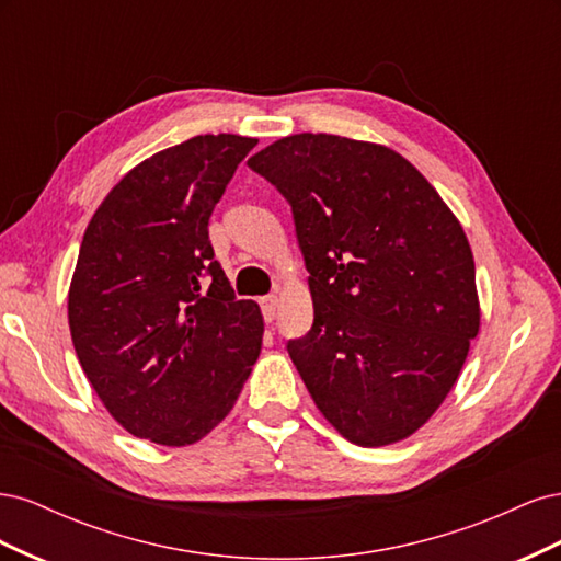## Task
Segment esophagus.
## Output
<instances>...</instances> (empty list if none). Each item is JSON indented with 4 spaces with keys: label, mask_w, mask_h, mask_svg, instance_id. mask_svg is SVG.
<instances>
[{
    "label": "esophagus",
    "mask_w": 561,
    "mask_h": 561,
    "mask_svg": "<svg viewBox=\"0 0 561 561\" xmlns=\"http://www.w3.org/2000/svg\"><path fill=\"white\" fill-rule=\"evenodd\" d=\"M260 307H262V313H264V320L266 322H271L276 318V311H278V297L276 295H268V297H262V301H260Z\"/></svg>",
    "instance_id": "esophagus-1"
}]
</instances>
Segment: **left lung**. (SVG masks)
Instances as JSON below:
<instances>
[{
    "mask_svg": "<svg viewBox=\"0 0 561 561\" xmlns=\"http://www.w3.org/2000/svg\"><path fill=\"white\" fill-rule=\"evenodd\" d=\"M248 165L293 208L313 325L287 353L316 407L353 445L410 437L447 398L480 330L463 227L383 145L299 133Z\"/></svg>",
    "mask_w": 561,
    "mask_h": 561,
    "instance_id": "left-lung-1",
    "label": "left lung"
}]
</instances>
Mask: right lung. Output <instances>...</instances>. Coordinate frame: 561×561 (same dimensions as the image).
I'll use <instances>...</instances> for the list:
<instances>
[{
    "label": "right lung",
    "instance_id": "add662e5",
    "mask_svg": "<svg viewBox=\"0 0 561 561\" xmlns=\"http://www.w3.org/2000/svg\"><path fill=\"white\" fill-rule=\"evenodd\" d=\"M254 138L196 135L126 173L83 233L67 297L72 344L107 412L165 447L222 421L260 358L264 320L236 299L208 219Z\"/></svg>",
    "mask_w": 561,
    "mask_h": 561
}]
</instances>
